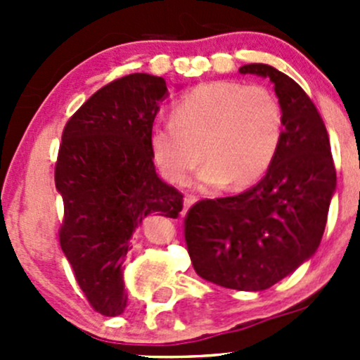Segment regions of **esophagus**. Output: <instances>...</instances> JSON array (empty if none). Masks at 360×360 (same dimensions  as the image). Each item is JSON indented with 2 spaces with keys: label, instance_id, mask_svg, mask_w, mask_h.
Instances as JSON below:
<instances>
[{
  "label": "esophagus",
  "instance_id": "obj_1",
  "mask_svg": "<svg viewBox=\"0 0 360 360\" xmlns=\"http://www.w3.org/2000/svg\"><path fill=\"white\" fill-rule=\"evenodd\" d=\"M193 203H197V197H193V195H186V197H184V210H183V212L186 214L188 209H190Z\"/></svg>",
  "mask_w": 360,
  "mask_h": 360
}]
</instances>
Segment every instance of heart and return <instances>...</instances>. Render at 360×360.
I'll use <instances>...</instances> for the list:
<instances>
[{"instance_id":"1","label":"heart","mask_w":360,"mask_h":360,"mask_svg":"<svg viewBox=\"0 0 360 360\" xmlns=\"http://www.w3.org/2000/svg\"><path fill=\"white\" fill-rule=\"evenodd\" d=\"M284 136V111L264 86L216 79L193 86L172 106V120L153 127L151 153L167 181L186 184L200 163V188L257 183ZM202 150H200V148Z\"/></svg>"}]
</instances>
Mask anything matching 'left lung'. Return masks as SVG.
Instances as JSON below:
<instances>
[{
    "mask_svg": "<svg viewBox=\"0 0 360 360\" xmlns=\"http://www.w3.org/2000/svg\"><path fill=\"white\" fill-rule=\"evenodd\" d=\"M242 75L274 83L284 111V136L263 179L235 197L195 203L184 238L195 271L237 291H264L319 249L336 191L328 130L304 90L268 64Z\"/></svg>",
    "mask_w": 360,
    "mask_h": 360,
    "instance_id": "8db88e82",
    "label": "left lung"
}]
</instances>
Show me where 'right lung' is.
Wrapping results in <instances>:
<instances>
[{"instance_id":"obj_1","label":"right lung","mask_w":360,"mask_h":360,"mask_svg":"<svg viewBox=\"0 0 360 360\" xmlns=\"http://www.w3.org/2000/svg\"><path fill=\"white\" fill-rule=\"evenodd\" d=\"M169 89L162 76L134 72L97 90L64 127L56 188L64 202L60 248L94 310L127 307L123 261L150 214L176 219L183 195L160 179L151 130Z\"/></svg>"}]
</instances>
